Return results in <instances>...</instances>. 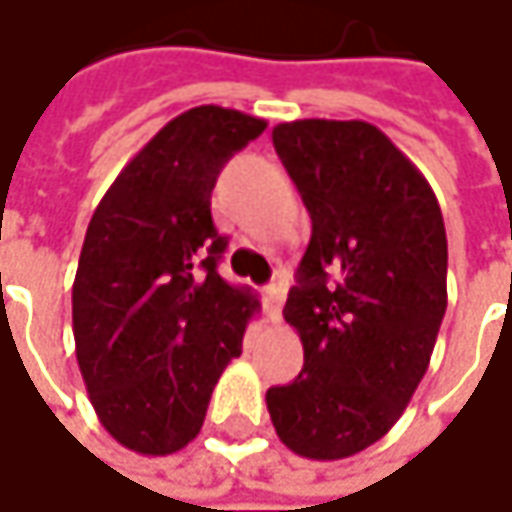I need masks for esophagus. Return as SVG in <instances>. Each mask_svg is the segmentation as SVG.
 I'll use <instances>...</instances> for the list:
<instances>
[{
    "label": "esophagus",
    "instance_id": "obj_1",
    "mask_svg": "<svg viewBox=\"0 0 512 512\" xmlns=\"http://www.w3.org/2000/svg\"><path fill=\"white\" fill-rule=\"evenodd\" d=\"M281 302H284V287H281V284L263 287V308H266V317H269L272 323L281 320Z\"/></svg>",
    "mask_w": 512,
    "mask_h": 512
}]
</instances>
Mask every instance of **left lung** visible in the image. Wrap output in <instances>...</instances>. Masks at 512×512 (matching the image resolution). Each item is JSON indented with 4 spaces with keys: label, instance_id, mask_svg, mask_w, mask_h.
Returning a JSON list of instances; mask_svg holds the SVG:
<instances>
[{
    "label": "left lung",
    "instance_id": "1",
    "mask_svg": "<svg viewBox=\"0 0 512 512\" xmlns=\"http://www.w3.org/2000/svg\"><path fill=\"white\" fill-rule=\"evenodd\" d=\"M311 213L287 296L305 367L266 391L278 439L308 460L379 442L424 379L448 308V237L436 192L367 121L305 118L272 130Z\"/></svg>",
    "mask_w": 512,
    "mask_h": 512
}]
</instances>
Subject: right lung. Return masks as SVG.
<instances>
[{"mask_svg": "<svg viewBox=\"0 0 512 512\" xmlns=\"http://www.w3.org/2000/svg\"><path fill=\"white\" fill-rule=\"evenodd\" d=\"M263 118L195 106L168 121L100 198L73 278L76 361L100 424L165 457L204 424L260 302L219 275L228 240L210 216L222 165Z\"/></svg>", "mask_w": 512, "mask_h": 512, "instance_id": "add662e5", "label": "right lung"}]
</instances>
